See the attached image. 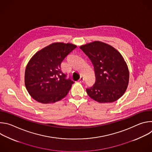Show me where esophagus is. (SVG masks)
<instances>
[{"label":"esophagus","instance_id":"esophagus-1","mask_svg":"<svg viewBox=\"0 0 152 152\" xmlns=\"http://www.w3.org/2000/svg\"><path fill=\"white\" fill-rule=\"evenodd\" d=\"M79 82H80V83L84 82V78L83 77H80V78L79 80Z\"/></svg>","mask_w":152,"mask_h":152}]
</instances>
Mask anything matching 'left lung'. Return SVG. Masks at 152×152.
Instances as JSON below:
<instances>
[{
    "mask_svg": "<svg viewBox=\"0 0 152 152\" xmlns=\"http://www.w3.org/2000/svg\"><path fill=\"white\" fill-rule=\"evenodd\" d=\"M91 60L96 76L88 95L99 103L114 102L126 92L129 80L127 64L120 53L106 43L95 41L80 46Z\"/></svg>",
    "mask_w": 152,
    "mask_h": 152,
    "instance_id": "obj_1",
    "label": "left lung"
}]
</instances>
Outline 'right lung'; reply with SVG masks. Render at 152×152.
<instances>
[{"mask_svg":"<svg viewBox=\"0 0 152 152\" xmlns=\"http://www.w3.org/2000/svg\"><path fill=\"white\" fill-rule=\"evenodd\" d=\"M76 46L54 42L38 51L28 63L25 83L30 96L41 103H53L66 97L74 82L61 69L63 60Z\"/></svg>","mask_w":152,"mask_h":152,"instance_id":"obj_1","label":"right lung"}]
</instances>
